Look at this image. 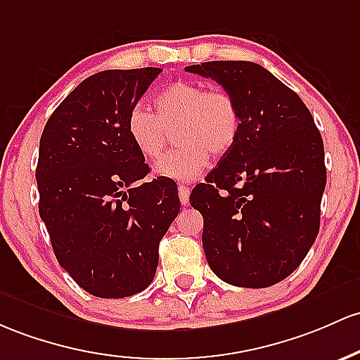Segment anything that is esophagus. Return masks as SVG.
Instances as JSON below:
<instances>
[{
	"instance_id": "34e87169",
	"label": "esophagus",
	"mask_w": 360,
	"mask_h": 360,
	"mask_svg": "<svg viewBox=\"0 0 360 360\" xmlns=\"http://www.w3.org/2000/svg\"><path fill=\"white\" fill-rule=\"evenodd\" d=\"M177 191H179V200H181V203L184 205V207H186V205L189 203V188L188 186H183V184H179V188H177Z\"/></svg>"
}]
</instances>
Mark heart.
I'll use <instances>...</instances> for the list:
<instances>
[{
  "instance_id": "b5f03b06",
  "label": "heart",
  "mask_w": 360,
  "mask_h": 360,
  "mask_svg": "<svg viewBox=\"0 0 360 360\" xmlns=\"http://www.w3.org/2000/svg\"><path fill=\"white\" fill-rule=\"evenodd\" d=\"M155 112L138 104L128 114V133L138 152L148 160L165 152L169 129L176 148L155 164L159 176L191 181L207 165L208 153L222 155L236 143L240 110L224 89H207L195 82H176L157 94Z\"/></svg>"
}]
</instances>
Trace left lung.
<instances>
[{
	"label": "left lung",
	"instance_id": "obj_1",
	"mask_svg": "<svg viewBox=\"0 0 360 360\" xmlns=\"http://www.w3.org/2000/svg\"><path fill=\"white\" fill-rule=\"evenodd\" d=\"M231 92L240 129L189 201L219 278L262 289L287 278L313 246L326 186L325 148L301 97L251 61L186 66Z\"/></svg>",
	"mask_w": 360,
	"mask_h": 360
}]
</instances>
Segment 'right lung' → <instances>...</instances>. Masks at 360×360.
<instances>
[{
    "label": "right lung",
    "instance_id": "obj_1",
    "mask_svg": "<svg viewBox=\"0 0 360 360\" xmlns=\"http://www.w3.org/2000/svg\"><path fill=\"white\" fill-rule=\"evenodd\" d=\"M160 71L105 70L85 78L51 114L39 143V215L59 264L96 297L147 289L160 239L179 213L172 179L143 181L150 169L126 126Z\"/></svg>",
    "mask_w": 360,
    "mask_h": 360
}]
</instances>
